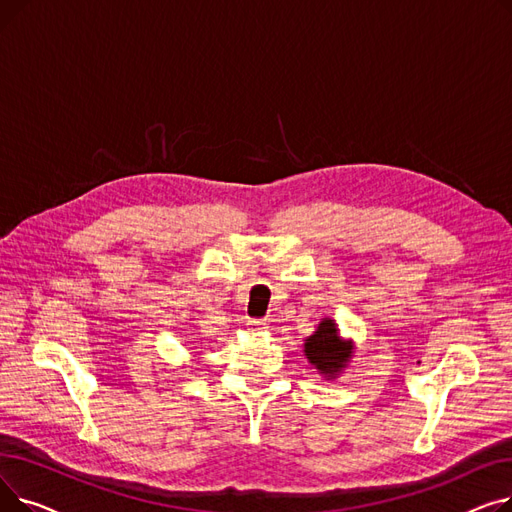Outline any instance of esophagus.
Instances as JSON below:
<instances>
[{
    "mask_svg": "<svg viewBox=\"0 0 512 512\" xmlns=\"http://www.w3.org/2000/svg\"><path fill=\"white\" fill-rule=\"evenodd\" d=\"M267 321L265 319H249L247 321V330L251 332V334H263L265 330H267Z\"/></svg>",
    "mask_w": 512,
    "mask_h": 512,
    "instance_id": "1",
    "label": "esophagus"
}]
</instances>
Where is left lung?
Here are the masks:
<instances>
[{
    "label": "left lung",
    "instance_id": "left-lung-1",
    "mask_svg": "<svg viewBox=\"0 0 512 512\" xmlns=\"http://www.w3.org/2000/svg\"><path fill=\"white\" fill-rule=\"evenodd\" d=\"M303 353L321 378L336 380L355 357V342L340 336L336 319L324 317L317 330L305 338Z\"/></svg>",
    "mask_w": 512,
    "mask_h": 512
}]
</instances>
